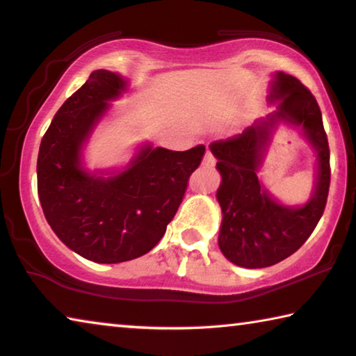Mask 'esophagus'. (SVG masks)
Masks as SVG:
<instances>
[{"instance_id":"1","label":"esophagus","mask_w":356,"mask_h":356,"mask_svg":"<svg viewBox=\"0 0 356 356\" xmlns=\"http://www.w3.org/2000/svg\"><path fill=\"white\" fill-rule=\"evenodd\" d=\"M216 163V159H215V155L210 152V150H207L206 152V155H204V159H202V165L204 166H213Z\"/></svg>"}]
</instances>
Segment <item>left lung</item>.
<instances>
[{
	"label": "left lung",
	"instance_id": "8db88e82",
	"mask_svg": "<svg viewBox=\"0 0 356 356\" xmlns=\"http://www.w3.org/2000/svg\"><path fill=\"white\" fill-rule=\"evenodd\" d=\"M272 89L270 99L280 100L278 110L242 134L210 146L221 174L216 191L222 212L220 250L232 264L245 268L270 267L293 254L322 218L330 190V147L316 97L303 83L284 72L275 75ZM280 118L301 127L318 154L316 188L301 208L276 203L255 174L269 129Z\"/></svg>",
	"mask_w": 356,
	"mask_h": 356
}]
</instances>
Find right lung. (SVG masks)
<instances>
[{
    "mask_svg": "<svg viewBox=\"0 0 356 356\" xmlns=\"http://www.w3.org/2000/svg\"><path fill=\"white\" fill-rule=\"evenodd\" d=\"M125 89L122 76L95 70L64 102L42 138L38 193L64 245L89 261L118 264L146 254L165 236L201 165L206 146L176 152L144 146L122 172L102 177L81 166V147Z\"/></svg>",
    "mask_w": 356,
    "mask_h": 356,
    "instance_id": "right-lung-1",
    "label": "right lung"
}]
</instances>
